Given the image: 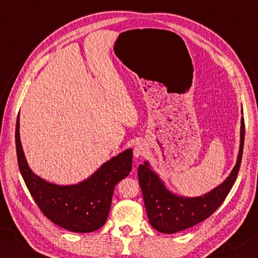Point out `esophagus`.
Instances as JSON below:
<instances>
[{
	"label": "esophagus",
	"mask_w": 258,
	"mask_h": 258,
	"mask_svg": "<svg viewBox=\"0 0 258 258\" xmlns=\"http://www.w3.org/2000/svg\"><path fill=\"white\" fill-rule=\"evenodd\" d=\"M144 153H145L144 144L140 143L134 148V156H135V158H140V156H142Z\"/></svg>",
	"instance_id": "34e87169"
}]
</instances>
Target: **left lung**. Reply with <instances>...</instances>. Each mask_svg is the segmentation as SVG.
<instances>
[{"label": "left lung", "mask_w": 258, "mask_h": 258, "mask_svg": "<svg viewBox=\"0 0 258 258\" xmlns=\"http://www.w3.org/2000/svg\"><path fill=\"white\" fill-rule=\"evenodd\" d=\"M244 139L245 123L244 117H241L240 146L233 171L217 188L196 198H186L172 194L166 189L159 175L151 170V166L146 161L144 164H141L138 170L139 182L151 226L160 233L174 234L209 218L224 203L235 183L243 156Z\"/></svg>", "instance_id": "1"}]
</instances>
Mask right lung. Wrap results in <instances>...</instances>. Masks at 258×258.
Listing matches in <instances>:
<instances>
[{
  "label": "right lung",
  "instance_id": "right-lung-1",
  "mask_svg": "<svg viewBox=\"0 0 258 258\" xmlns=\"http://www.w3.org/2000/svg\"><path fill=\"white\" fill-rule=\"evenodd\" d=\"M19 128L18 115L15 146L19 169L42 214L55 225L74 233H92L103 227L109 214L115 185L132 171V149L114 156L83 182L58 185L47 182L29 168Z\"/></svg>",
  "mask_w": 258,
  "mask_h": 258
}]
</instances>
